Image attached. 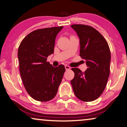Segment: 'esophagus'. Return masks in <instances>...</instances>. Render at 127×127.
Returning <instances> with one entry per match:
<instances>
[{
	"label": "esophagus",
	"instance_id": "obj_1",
	"mask_svg": "<svg viewBox=\"0 0 127 127\" xmlns=\"http://www.w3.org/2000/svg\"><path fill=\"white\" fill-rule=\"evenodd\" d=\"M65 70H70V67L68 66V65H65Z\"/></svg>",
	"mask_w": 127,
	"mask_h": 127
}]
</instances>
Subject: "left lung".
<instances>
[{
	"instance_id": "8db88e82",
	"label": "left lung",
	"mask_w": 127,
	"mask_h": 127,
	"mask_svg": "<svg viewBox=\"0 0 127 127\" xmlns=\"http://www.w3.org/2000/svg\"><path fill=\"white\" fill-rule=\"evenodd\" d=\"M71 27L79 38L80 56L88 68L82 72L72 68L75 75L71 81L76 97L84 102H91L100 96L105 89L110 75V50L102 34L93 27L83 24Z\"/></svg>"
}]
</instances>
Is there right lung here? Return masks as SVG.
<instances>
[{"mask_svg": "<svg viewBox=\"0 0 127 127\" xmlns=\"http://www.w3.org/2000/svg\"><path fill=\"white\" fill-rule=\"evenodd\" d=\"M63 26L35 30L28 34L18 50L21 77L27 92L37 101L48 102L56 95L65 69L47 62L54 53L55 39Z\"/></svg>", "mask_w": 127, "mask_h": 127, "instance_id": "1", "label": "right lung"}]
</instances>
